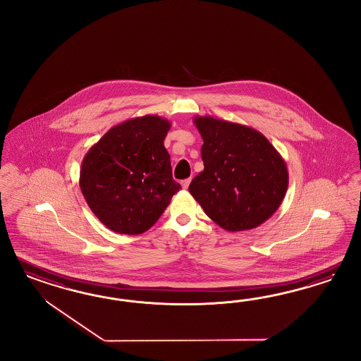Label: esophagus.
Returning a JSON list of instances; mask_svg holds the SVG:
<instances>
[{"label":"esophagus","mask_w":361,"mask_h":361,"mask_svg":"<svg viewBox=\"0 0 361 361\" xmlns=\"http://www.w3.org/2000/svg\"><path fill=\"white\" fill-rule=\"evenodd\" d=\"M189 184H190V178H185V180H183V181H181V185H183L184 189H188Z\"/></svg>","instance_id":"obj_1"}]
</instances>
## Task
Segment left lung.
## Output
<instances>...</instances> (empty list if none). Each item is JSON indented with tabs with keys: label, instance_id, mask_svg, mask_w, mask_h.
<instances>
[{
	"label": "left lung",
	"instance_id": "obj_1",
	"mask_svg": "<svg viewBox=\"0 0 361 361\" xmlns=\"http://www.w3.org/2000/svg\"><path fill=\"white\" fill-rule=\"evenodd\" d=\"M204 144V171L190 195L209 219L228 231L259 226L281 207L288 186L282 156L261 132L212 116L193 119Z\"/></svg>",
	"mask_w": 361,
	"mask_h": 361
}]
</instances>
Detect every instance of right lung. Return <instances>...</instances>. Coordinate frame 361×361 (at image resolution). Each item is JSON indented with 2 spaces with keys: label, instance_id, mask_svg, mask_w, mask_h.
Returning <instances> with one entry per match:
<instances>
[{
  "label": "right lung",
  "instance_id": "obj_1",
  "mask_svg": "<svg viewBox=\"0 0 361 361\" xmlns=\"http://www.w3.org/2000/svg\"><path fill=\"white\" fill-rule=\"evenodd\" d=\"M169 128L157 115L132 118L106 132L83 157L82 195L109 230L132 235L151 229L181 189L164 147Z\"/></svg>",
  "mask_w": 361,
  "mask_h": 361
}]
</instances>
